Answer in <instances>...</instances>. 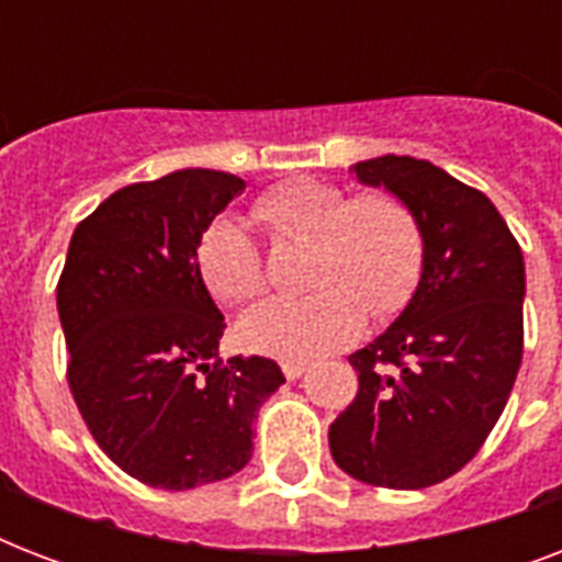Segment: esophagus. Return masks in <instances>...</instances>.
Returning <instances> with one entry per match:
<instances>
[{
    "label": "esophagus",
    "instance_id": "obj_1",
    "mask_svg": "<svg viewBox=\"0 0 562 562\" xmlns=\"http://www.w3.org/2000/svg\"><path fill=\"white\" fill-rule=\"evenodd\" d=\"M306 370H308L306 361H282V373H285V379H291V382L300 379Z\"/></svg>",
    "mask_w": 562,
    "mask_h": 562
}]
</instances>
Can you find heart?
Here are the masks:
<instances>
[{"label": "heart", "instance_id": "b5f03b06", "mask_svg": "<svg viewBox=\"0 0 562 562\" xmlns=\"http://www.w3.org/2000/svg\"><path fill=\"white\" fill-rule=\"evenodd\" d=\"M273 236L308 241L303 297H271L238 321V341L273 359H312L359 338L364 317H393L423 268V236L393 194H350L317 178H294L256 201ZM198 268L215 297L247 303L265 289L259 247L238 221L221 218L198 241Z\"/></svg>", "mask_w": 562, "mask_h": 562}]
</instances>
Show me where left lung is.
Returning <instances> with one entry per match:
<instances>
[{
	"instance_id": "1",
	"label": "left lung",
	"mask_w": 562,
	"mask_h": 562,
	"mask_svg": "<svg viewBox=\"0 0 562 562\" xmlns=\"http://www.w3.org/2000/svg\"><path fill=\"white\" fill-rule=\"evenodd\" d=\"M350 171L408 206L423 273L402 315L350 356L359 393L329 426V449L364 484L431 487L475 458L514 391L522 250L487 194L428 160L384 154Z\"/></svg>"
}]
</instances>
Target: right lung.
<instances>
[{
    "instance_id": "right-lung-1",
    "label": "right lung",
    "mask_w": 562,
    "mask_h": 562,
    "mask_svg": "<svg viewBox=\"0 0 562 562\" xmlns=\"http://www.w3.org/2000/svg\"><path fill=\"white\" fill-rule=\"evenodd\" d=\"M245 180L180 169L113 192L75 227L57 282L69 387L110 461L160 490L245 470L254 419L285 375L262 356L218 359L224 315L198 241Z\"/></svg>"
}]
</instances>
